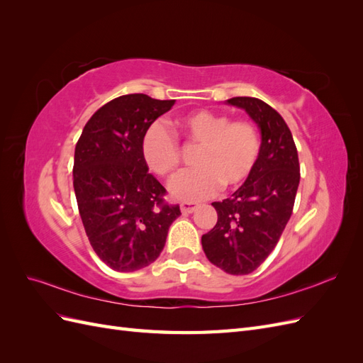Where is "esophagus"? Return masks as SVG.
I'll return each mask as SVG.
<instances>
[{
	"mask_svg": "<svg viewBox=\"0 0 363 363\" xmlns=\"http://www.w3.org/2000/svg\"><path fill=\"white\" fill-rule=\"evenodd\" d=\"M196 207H199V204L192 203V201H183L180 204V208H182L183 213H192L194 211H196Z\"/></svg>",
	"mask_w": 363,
	"mask_h": 363,
	"instance_id": "esophagus-1",
	"label": "esophagus"
}]
</instances>
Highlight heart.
Instances as JSON below:
<instances>
[{"mask_svg": "<svg viewBox=\"0 0 363 363\" xmlns=\"http://www.w3.org/2000/svg\"><path fill=\"white\" fill-rule=\"evenodd\" d=\"M174 134L186 147L196 148V168L182 172L171 184L179 200L195 201L223 189L242 186L255 171L260 156L257 127L247 119H235L212 111H195L175 121ZM168 128L152 124L142 138L140 155L147 168L159 177H171L182 163V150Z\"/></svg>", "mask_w": 363, "mask_h": 363, "instance_id": "obj_1", "label": "heart"}]
</instances>
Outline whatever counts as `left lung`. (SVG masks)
Returning <instances> with one entry per match:
<instances>
[{"label":"left lung","instance_id":"left-lung-1","mask_svg":"<svg viewBox=\"0 0 363 363\" xmlns=\"http://www.w3.org/2000/svg\"><path fill=\"white\" fill-rule=\"evenodd\" d=\"M227 103L245 108L259 125L260 156L250 179L230 199L212 203L218 221L201 244L213 265L245 276L265 262L289 221L300 163L291 130L276 108L252 96H235Z\"/></svg>","mask_w":363,"mask_h":363}]
</instances>
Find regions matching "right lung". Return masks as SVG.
<instances>
[{"mask_svg":"<svg viewBox=\"0 0 363 363\" xmlns=\"http://www.w3.org/2000/svg\"><path fill=\"white\" fill-rule=\"evenodd\" d=\"M175 100L128 94L106 103L87 121L74 155V191L89 242L107 267L131 272L148 267L182 212L148 172L140 142Z\"/></svg>","mask_w":363,"mask_h":363,"instance_id":"right-lung-1","label":"right lung"}]
</instances>
